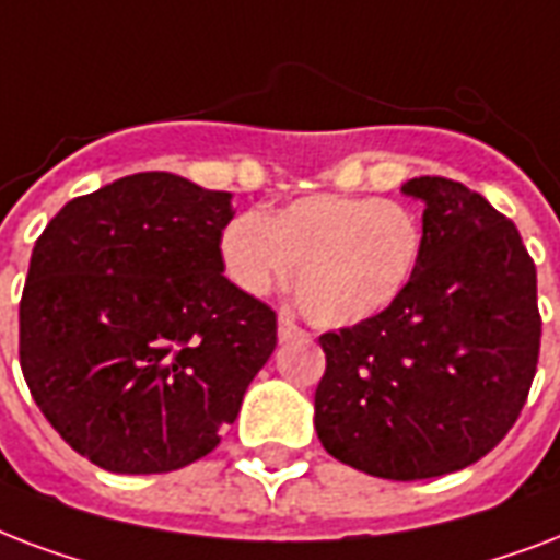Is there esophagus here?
Wrapping results in <instances>:
<instances>
[{
	"mask_svg": "<svg viewBox=\"0 0 560 560\" xmlns=\"http://www.w3.org/2000/svg\"><path fill=\"white\" fill-rule=\"evenodd\" d=\"M277 336H280V341L301 339V336H306V329H301L292 318H289V315H285V312H280V320H277Z\"/></svg>",
	"mask_w": 560,
	"mask_h": 560,
	"instance_id": "esophagus-1",
	"label": "esophagus"
}]
</instances>
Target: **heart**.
<instances>
[{"instance_id": "1", "label": "heart", "mask_w": 560, "mask_h": 560, "mask_svg": "<svg viewBox=\"0 0 560 560\" xmlns=\"http://www.w3.org/2000/svg\"><path fill=\"white\" fill-rule=\"evenodd\" d=\"M219 257L228 280L248 298L289 283L298 266L310 318L353 327L409 289L423 259V224L394 198L318 192L275 215L250 210L228 221Z\"/></svg>"}]
</instances>
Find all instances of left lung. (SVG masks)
I'll use <instances>...</instances> for the list:
<instances>
[{
  "mask_svg": "<svg viewBox=\"0 0 560 560\" xmlns=\"http://www.w3.org/2000/svg\"><path fill=\"white\" fill-rule=\"evenodd\" d=\"M423 259L374 318L324 332L315 388L324 450L415 482L488 456L526 406L540 353L537 271L514 221L450 177H411Z\"/></svg>",
  "mask_w": 560,
  "mask_h": 560,
  "instance_id": "8db88e82",
  "label": "left lung"
}]
</instances>
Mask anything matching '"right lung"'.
Masks as SVG:
<instances>
[{
  "mask_svg": "<svg viewBox=\"0 0 560 560\" xmlns=\"http://www.w3.org/2000/svg\"><path fill=\"white\" fill-rule=\"evenodd\" d=\"M231 192L168 172L72 198L34 242L20 365L75 453L168 474L212 453L277 348V315L221 275Z\"/></svg>",
  "mask_w": 560,
  "mask_h": 560,
  "instance_id": "right-lung-1",
  "label": "right lung"
}]
</instances>
